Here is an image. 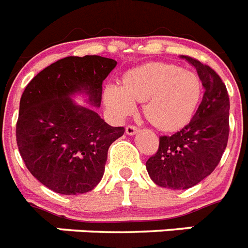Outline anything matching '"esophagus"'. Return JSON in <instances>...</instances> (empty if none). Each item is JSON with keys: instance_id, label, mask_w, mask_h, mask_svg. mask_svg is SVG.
Instances as JSON below:
<instances>
[{"instance_id": "1", "label": "esophagus", "mask_w": 248, "mask_h": 248, "mask_svg": "<svg viewBox=\"0 0 248 248\" xmlns=\"http://www.w3.org/2000/svg\"><path fill=\"white\" fill-rule=\"evenodd\" d=\"M125 133L128 136H134L136 133H138V128H136V126L133 125H128L125 128Z\"/></svg>"}]
</instances>
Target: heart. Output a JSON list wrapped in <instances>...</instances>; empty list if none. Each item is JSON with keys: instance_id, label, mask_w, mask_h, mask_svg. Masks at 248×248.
<instances>
[{"instance_id": "heart-1", "label": "heart", "mask_w": 248, "mask_h": 248, "mask_svg": "<svg viewBox=\"0 0 248 248\" xmlns=\"http://www.w3.org/2000/svg\"><path fill=\"white\" fill-rule=\"evenodd\" d=\"M202 82L193 71L167 62H148L129 69L122 86L108 85L102 99L108 111L118 120L143 102V115L159 132L181 130L195 116L202 100Z\"/></svg>"}]
</instances>
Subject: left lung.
<instances>
[{"label": "left lung", "instance_id": "1", "mask_svg": "<svg viewBox=\"0 0 248 248\" xmlns=\"http://www.w3.org/2000/svg\"><path fill=\"white\" fill-rule=\"evenodd\" d=\"M193 65L205 90L193 120L180 132L159 138L158 151L146 162L156 185L172 190L193 187L214 171L230 134V97L216 71L181 55Z\"/></svg>", "mask_w": 248, "mask_h": 248}]
</instances>
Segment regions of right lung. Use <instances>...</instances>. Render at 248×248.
Here are the masks:
<instances>
[{"label": "right lung", "instance_id": "1", "mask_svg": "<svg viewBox=\"0 0 248 248\" xmlns=\"http://www.w3.org/2000/svg\"><path fill=\"white\" fill-rule=\"evenodd\" d=\"M116 61L100 55L67 57L39 72L20 100L16 140L26 167L38 181L63 195L91 191L101 181L108 149L124 134L95 108L102 82ZM85 97L89 107L73 98Z\"/></svg>", "mask_w": 248, "mask_h": 248}]
</instances>
